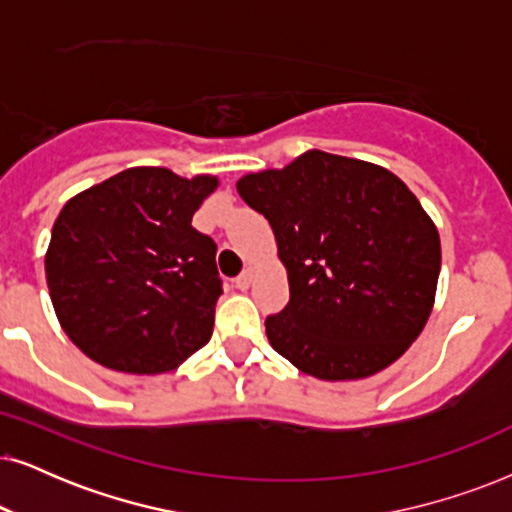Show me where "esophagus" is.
I'll return each mask as SVG.
<instances>
[{"mask_svg": "<svg viewBox=\"0 0 512 512\" xmlns=\"http://www.w3.org/2000/svg\"><path fill=\"white\" fill-rule=\"evenodd\" d=\"M252 278H255V271H252V267H248L241 276L236 278V288L238 290H248L250 283H252Z\"/></svg>", "mask_w": 512, "mask_h": 512, "instance_id": "esophagus-1", "label": "esophagus"}]
</instances>
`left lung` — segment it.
Masks as SVG:
<instances>
[{
    "mask_svg": "<svg viewBox=\"0 0 512 512\" xmlns=\"http://www.w3.org/2000/svg\"><path fill=\"white\" fill-rule=\"evenodd\" d=\"M269 219L290 300L267 316L281 357L319 380H359L394 364L430 319L442 248L409 186L385 167L307 151L236 184Z\"/></svg>",
    "mask_w": 512,
    "mask_h": 512,
    "instance_id": "left-lung-1",
    "label": "left lung"
}]
</instances>
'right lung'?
Segmentation results:
<instances>
[{
  "label": "right lung",
  "instance_id": "obj_1",
  "mask_svg": "<svg viewBox=\"0 0 512 512\" xmlns=\"http://www.w3.org/2000/svg\"><path fill=\"white\" fill-rule=\"evenodd\" d=\"M219 186L167 167H129L58 212L44 255L58 323L96 364L174 371L210 340L222 295L217 245L191 226Z\"/></svg>",
  "mask_w": 512,
  "mask_h": 512
}]
</instances>
